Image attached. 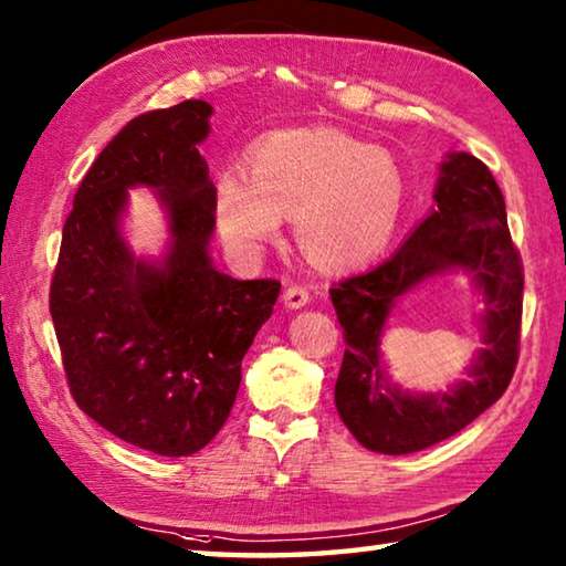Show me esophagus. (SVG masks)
<instances>
[{"instance_id":"34e87169","label":"esophagus","mask_w":566,"mask_h":566,"mask_svg":"<svg viewBox=\"0 0 566 566\" xmlns=\"http://www.w3.org/2000/svg\"><path fill=\"white\" fill-rule=\"evenodd\" d=\"M310 290H306L304 284H290L284 290V304L290 306V310H300V306H304V304H310Z\"/></svg>"}]
</instances>
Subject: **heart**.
<instances>
[{
	"label": "heart",
	"mask_w": 566,
	"mask_h": 566,
	"mask_svg": "<svg viewBox=\"0 0 566 566\" xmlns=\"http://www.w3.org/2000/svg\"><path fill=\"white\" fill-rule=\"evenodd\" d=\"M405 177L387 149L334 129H286L249 157V175L217 179L219 232L234 252L260 254L294 214V234L314 264L347 270L371 260L395 234Z\"/></svg>",
	"instance_id": "b5f03b06"
}]
</instances>
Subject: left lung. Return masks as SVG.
Instances as JSON below:
<instances>
[{
    "instance_id": "8db88e82",
    "label": "left lung",
    "mask_w": 566,
    "mask_h": 566,
    "mask_svg": "<svg viewBox=\"0 0 566 566\" xmlns=\"http://www.w3.org/2000/svg\"><path fill=\"white\" fill-rule=\"evenodd\" d=\"M434 202V212L387 262L329 290L347 344L334 401L357 442L379 454L419 452L462 432L504 395L520 359L524 266L500 185L484 161L457 151L442 165ZM447 269L473 272L488 306V349L469 382L447 396L411 398L380 375L378 337L396 296Z\"/></svg>"
}]
</instances>
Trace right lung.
Listing matches in <instances>:
<instances>
[{"mask_svg": "<svg viewBox=\"0 0 566 566\" xmlns=\"http://www.w3.org/2000/svg\"><path fill=\"white\" fill-rule=\"evenodd\" d=\"M209 114L202 99L145 112L99 151L74 195L50 286L76 407L161 457L195 454L224 427L244 354L282 286L232 280L209 260L214 185L197 149ZM137 184L157 188L170 212L161 268L134 261L118 234Z\"/></svg>", "mask_w": 566, "mask_h": 566, "instance_id": "right-lung-1", "label": "right lung"}]
</instances>
